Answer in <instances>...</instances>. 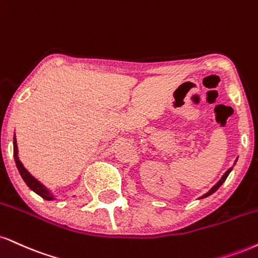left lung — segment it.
<instances>
[{
	"instance_id": "1",
	"label": "left lung",
	"mask_w": 258,
	"mask_h": 258,
	"mask_svg": "<svg viewBox=\"0 0 258 258\" xmlns=\"http://www.w3.org/2000/svg\"><path fill=\"white\" fill-rule=\"evenodd\" d=\"M235 162H237V160H235ZM234 164H235V163H234ZM232 168H233V167H232ZM232 168H229V169L227 170V172H226V173H225V174H223V175H222V178L219 180V182H218V184H216L215 186H213V187H212V190H210L209 192H207V194H206V195H203V196H202L201 198H206V197H208V196H210V195H212V194H214V192H215L216 190H218V188L220 187V186H221V185L223 184V182H225V180H226V179H227V176H228V174H229V173H231V170H232Z\"/></svg>"
}]
</instances>
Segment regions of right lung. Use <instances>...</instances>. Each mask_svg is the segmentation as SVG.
I'll list each match as a JSON object with an SVG mask.
<instances>
[{
	"label": "right lung",
	"mask_w": 258,
	"mask_h": 258,
	"mask_svg": "<svg viewBox=\"0 0 258 258\" xmlns=\"http://www.w3.org/2000/svg\"><path fill=\"white\" fill-rule=\"evenodd\" d=\"M13 147H14L15 163H17L18 170H19L21 178L24 179V181L26 182V185L29 186L31 190L35 191L37 195H39L40 197L44 198V200H46V201L54 200V197H52V195L50 194V192H49L48 188H46L44 185L40 184L38 180L33 178V176L31 175L29 172H27V169L23 166V163H21V161L19 160V156H18V145H17V139H15V136H14V139H13Z\"/></svg>",
	"instance_id": "add662e5"
}]
</instances>
